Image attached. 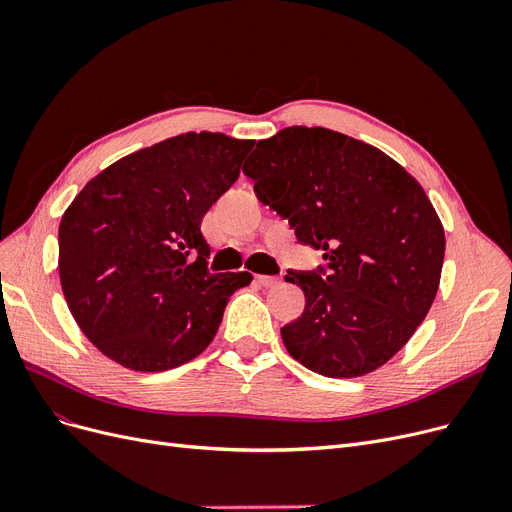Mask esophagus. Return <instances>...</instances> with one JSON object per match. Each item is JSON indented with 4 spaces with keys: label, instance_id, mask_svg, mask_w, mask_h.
Here are the masks:
<instances>
[{
    "label": "esophagus",
    "instance_id": "esophagus-1",
    "mask_svg": "<svg viewBox=\"0 0 512 512\" xmlns=\"http://www.w3.org/2000/svg\"><path fill=\"white\" fill-rule=\"evenodd\" d=\"M257 282L261 284V286H265V288H272V286H276V284H280V278L278 276H257Z\"/></svg>",
    "mask_w": 512,
    "mask_h": 512
}]
</instances>
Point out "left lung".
Segmentation results:
<instances>
[{
  "label": "left lung",
  "mask_w": 512,
  "mask_h": 512,
  "mask_svg": "<svg viewBox=\"0 0 512 512\" xmlns=\"http://www.w3.org/2000/svg\"><path fill=\"white\" fill-rule=\"evenodd\" d=\"M263 205L324 251V270L288 272L301 318L280 328L311 372L355 379L387 364L435 301L446 234L429 196L379 148L326 127H286L242 167Z\"/></svg>",
  "instance_id": "obj_1"
}]
</instances>
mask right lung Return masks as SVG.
<instances>
[{"mask_svg":"<svg viewBox=\"0 0 512 512\" xmlns=\"http://www.w3.org/2000/svg\"><path fill=\"white\" fill-rule=\"evenodd\" d=\"M253 140L188 131L119 159L85 184L58 228L62 293L106 358L163 372L201 355L249 272H207L205 213ZM199 257L190 264L187 255Z\"/></svg>","mask_w":512,"mask_h":512,"instance_id":"right-lung-1","label":"right lung"}]
</instances>
